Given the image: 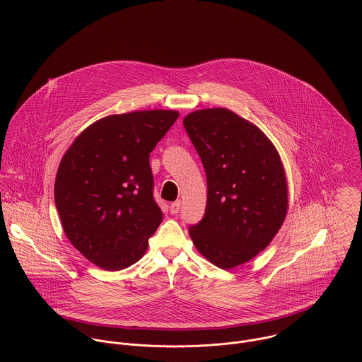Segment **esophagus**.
I'll return each instance as SVG.
<instances>
[{"label": "esophagus", "instance_id": "1", "mask_svg": "<svg viewBox=\"0 0 362 362\" xmlns=\"http://www.w3.org/2000/svg\"><path fill=\"white\" fill-rule=\"evenodd\" d=\"M180 206H182L180 200H177V202L172 203V204H170V213H172V214H177V213H179V210H180Z\"/></svg>", "mask_w": 362, "mask_h": 362}]
</instances>
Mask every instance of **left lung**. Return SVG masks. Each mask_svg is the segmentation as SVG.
Listing matches in <instances>:
<instances>
[{"instance_id":"1","label":"left lung","mask_w":362,"mask_h":362,"mask_svg":"<svg viewBox=\"0 0 362 362\" xmlns=\"http://www.w3.org/2000/svg\"><path fill=\"white\" fill-rule=\"evenodd\" d=\"M183 125L207 176L206 213L190 238L213 265L235 268L264 251L285 221L281 156L255 124L227 108L193 111Z\"/></svg>"}]
</instances>
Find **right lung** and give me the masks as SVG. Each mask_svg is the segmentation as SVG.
I'll return each instance as SVG.
<instances>
[{
  "instance_id": "obj_1",
  "label": "right lung",
  "mask_w": 362,
  "mask_h": 362,
  "mask_svg": "<svg viewBox=\"0 0 362 362\" xmlns=\"http://www.w3.org/2000/svg\"><path fill=\"white\" fill-rule=\"evenodd\" d=\"M177 117L175 110L108 115L88 125L63 155L54 180L62 227L101 269L138 262L162 223L149 153Z\"/></svg>"
}]
</instances>
